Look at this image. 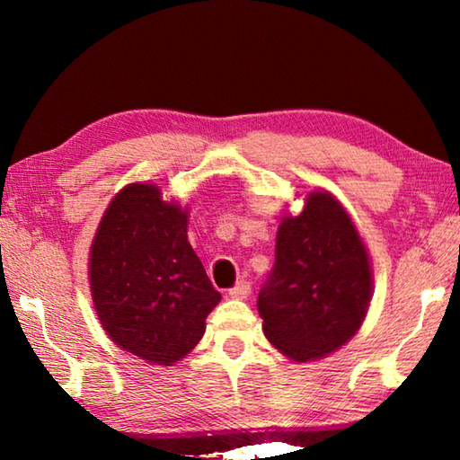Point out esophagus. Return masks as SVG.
Here are the masks:
<instances>
[{
  "label": "esophagus",
  "instance_id": "1",
  "mask_svg": "<svg viewBox=\"0 0 460 460\" xmlns=\"http://www.w3.org/2000/svg\"><path fill=\"white\" fill-rule=\"evenodd\" d=\"M249 294H252V284H249L247 279H239V282L229 290L231 298H237V300H245Z\"/></svg>",
  "mask_w": 460,
  "mask_h": 460
}]
</instances>
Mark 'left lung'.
<instances>
[{"label":"left lung","instance_id":"1","mask_svg":"<svg viewBox=\"0 0 460 460\" xmlns=\"http://www.w3.org/2000/svg\"><path fill=\"white\" fill-rule=\"evenodd\" d=\"M371 296V268L351 217L329 192H314L286 217L276 261L258 296L268 341L294 361L337 351L359 331Z\"/></svg>","mask_w":460,"mask_h":460}]
</instances>
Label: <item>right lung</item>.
<instances>
[{"label":"right lung","instance_id":"right-lung-1","mask_svg":"<svg viewBox=\"0 0 460 460\" xmlns=\"http://www.w3.org/2000/svg\"><path fill=\"white\" fill-rule=\"evenodd\" d=\"M186 211L152 184H129L101 219L91 247V292L109 337L150 363L181 361L219 305L186 235Z\"/></svg>","mask_w":460,"mask_h":460}]
</instances>
